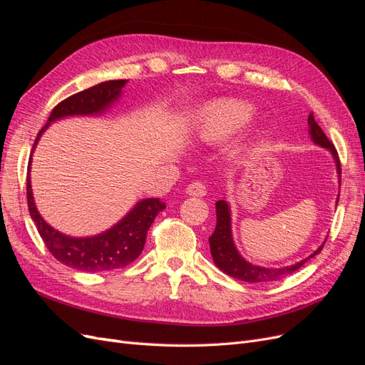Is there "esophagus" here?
Segmentation results:
<instances>
[{
  "mask_svg": "<svg viewBox=\"0 0 365 365\" xmlns=\"http://www.w3.org/2000/svg\"><path fill=\"white\" fill-rule=\"evenodd\" d=\"M185 193L190 196H205L207 195V187L201 181H193L185 187Z\"/></svg>",
  "mask_w": 365,
  "mask_h": 365,
  "instance_id": "1",
  "label": "esophagus"
}]
</instances>
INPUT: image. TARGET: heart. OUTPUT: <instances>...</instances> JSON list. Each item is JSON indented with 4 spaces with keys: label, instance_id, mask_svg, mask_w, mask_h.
<instances>
[{
    "label": "heart",
    "instance_id": "b5f03b06",
    "mask_svg": "<svg viewBox=\"0 0 365 365\" xmlns=\"http://www.w3.org/2000/svg\"><path fill=\"white\" fill-rule=\"evenodd\" d=\"M254 117V108L235 98H222L201 108L196 117V137L204 143H219L245 126Z\"/></svg>",
    "mask_w": 365,
    "mask_h": 365
}]
</instances>
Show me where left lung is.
Here are the masks:
<instances>
[{
  "instance_id": "left-lung-1",
  "label": "left lung",
  "mask_w": 365,
  "mask_h": 365,
  "mask_svg": "<svg viewBox=\"0 0 365 365\" xmlns=\"http://www.w3.org/2000/svg\"><path fill=\"white\" fill-rule=\"evenodd\" d=\"M307 125H309V135H311L315 145L329 149L330 153L334 155V160L336 163V172L341 176V164H339L338 152L332 145V141L326 137L323 129L318 126L312 113L307 117ZM208 242H210V252H212V257L216 267L227 275H230V277H235L237 280L248 282V283L272 282V280H279L288 274H292L294 271L300 269L309 259H312L318 252H322L326 244V242H323V245L318 247L317 251H314L311 256L294 264H289V267L264 268V267H259V264H252L240 256L235 245L233 235H231L230 205L224 200L216 202V228L213 231V235L208 237Z\"/></svg>"
}]
</instances>
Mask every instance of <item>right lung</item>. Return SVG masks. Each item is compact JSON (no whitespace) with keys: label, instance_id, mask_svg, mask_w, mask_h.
<instances>
[{"label":"right lung","instance_id":"obj_1","mask_svg":"<svg viewBox=\"0 0 365 365\" xmlns=\"http://www.w3.org/2000/svg\"><path fill=\"white\" fill-rule=\"evenodd\" d=\"M126 82L128 81L102 82L88 88V90L73 94L58 103L51 111L47 125L39 130L33 149L36 148L38 140L51 121L71 115L103 114L108 108H111L114 102H117V98L121 96V88L126 85ZM30 164L31 158L27 168L29 212L43 244H46L54 259L77 271L103 272L123 268L140 256L143 248H145L149 227L161 210L165 208V204L161 202L158 197H148V200L137 202L120 222L101 235L91 237L65 236L61 231L48 225L38 212L31 192Z\"/></svg>","mask_w":365,"mask_h":365}]
</instances>
